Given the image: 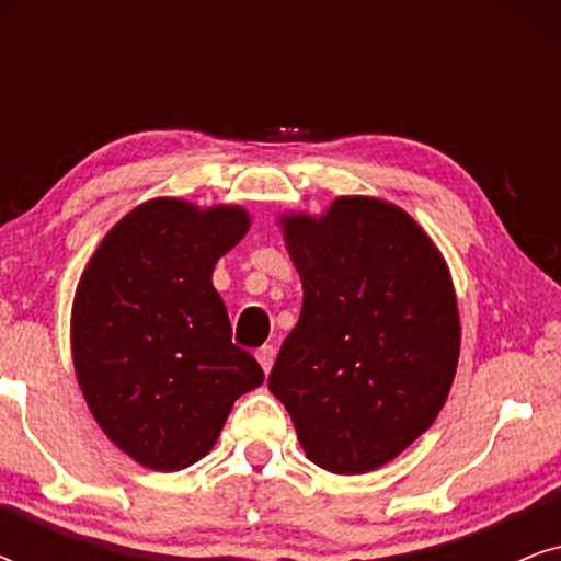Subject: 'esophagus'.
<instances>
[{
	"label": "esophagus",
	"mask_w": 561,
	"mask_h": 561,
	"mask_svg": "<svg viewBox=\"0 0 561 561\" xmlns=\"http://www.w3.org/2000/svg\"><path fill=\"white\" fill-rule=\"evenodd\" d=\"M257 363L263 365L265 373H271V367L275 363V347H273V344H263V347L257 350Z\"/></svg>",
	"instance_id": "obj_1"
}]
</instances>
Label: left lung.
Masks as SVG:
<instances>
[{
  "label": "left lung",
  "instance_id": "1",
  "mask_svg": "<svg viewBox=\"0 0 561 561\" xmlns=\"http://www.w3.org/2000/svg\"><path fill=\"white\" fill-rule=\"evenodd\" d=\"M280 227L304 306L267 388L313 465L378 470L434 424L455 380L449 267L424 229L380 198L340 196L321 217L288 214Z\"/></svg>",
  "mask_w": 561,
  "mask_h": 561
}]
</instances>
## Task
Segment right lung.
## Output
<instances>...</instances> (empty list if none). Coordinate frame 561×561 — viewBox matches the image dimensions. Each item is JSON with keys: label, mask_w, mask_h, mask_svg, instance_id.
<instances>
[{"label": "right lung", "mask_w": 561, "mask_h": 561, "mask_svg": "<svg viewBox=\"0 0 561 561\" xmlns=\"http://www.w3.org/2000/svg\"><path fill=\"white\" fill-rule=\"evenodd\" d=\"M242 206L152 198L122 217L76 288V378L102 432L158 472L194 465L214 447L237 398L265 380L232 344L211 286L217 260L242 240Z\"/></svg>", "instance_id": "obj_1"}]
</instances>
